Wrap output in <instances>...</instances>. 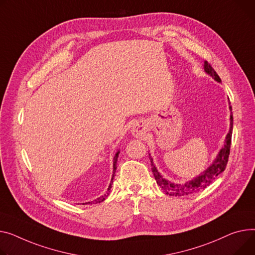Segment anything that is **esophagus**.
Returning a JSON list of instances; mask_svg holds the SVG:
<instances>
[{"label":"esophagus","instance_id":"esophagus-1","mask_svg":"<svg viewBox=\"0 0 255 255\" xmlns=\"http://www.w3.org/2000/svg\"><path fill=\"white\" fill-rule=\"evenodd\" d=\"M131 133L134 137L136 138H141L144 133H145V128H144V125L141 124V123H137L135 124L131 130Z\"/></svg>","mask_w":255,"mask_h":255}]
</instances>
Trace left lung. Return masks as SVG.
<instances>
[{
	"label": "left lung",
	"mask_w": 255,
	"mask_h": 255,
	"mask_svg": "<svg viewBox=\"0 0 255 255\" xmlns=\"http://www.w3.org/2000/svg\"><path fill=\"white\" fill-rule=\"evenodd\" d=\"M204 72L212 77L216 82L220 83L222 80L218 77L216 72L213 70V67L207 62L204 61ZM230 105V104H229ZM231 111L230 116V130L227 134L225 142L223 147L219 149L216 158L213 160L212 164L209 165L208 168H206L204 171L201 174L193 178L192 180L186 181L185 183H174L169 181L166 178H163L162 174L158 171L157 167L154 164V160L149 156L150 165H151V171L154 173L155 179L157 181V184L165 192V194L169 196H175V197H181V196H190L193 194H196L202 190H204L207 186L220 174L225 171L226 166L228 164V159L230 155V147H231V140H232V132H233V113H232V107H229Z\"/></svg>",
	"instance_id": "obj_1"
}]
</instances>
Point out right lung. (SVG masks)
Returning a JSON list of instances; mask_svg holds the SVG:
<instances>
[{
    "instance_id": "add662e5",
    "label": "right lung",
    "mask_w": 255,
    "mask_h": 255,
    "mask_svg": "<svg viewBox=\"0 0 255 255\" xmlns=\"http://www.w3.org/2000/svg\"><path fill=\"white\" fill-rule=\"evenodd\" d=\"M119 154H120V150H118V151L116 152L115 157H114V162H113V176H112V179H111L110 185H109V188H108V190H107L106 194H105L104 196H101V197L97 198L96 200H93V201H91V202L85 203V204H94V203H95V204H97V203H101L103 201H105V200H106V198L109 196V194H110V192H111V189H112V183H113V180H114V177H115V172H116V169H117V162H118ZM83 204H84V203H83Z\"/></svg>"
}]
</instances>
